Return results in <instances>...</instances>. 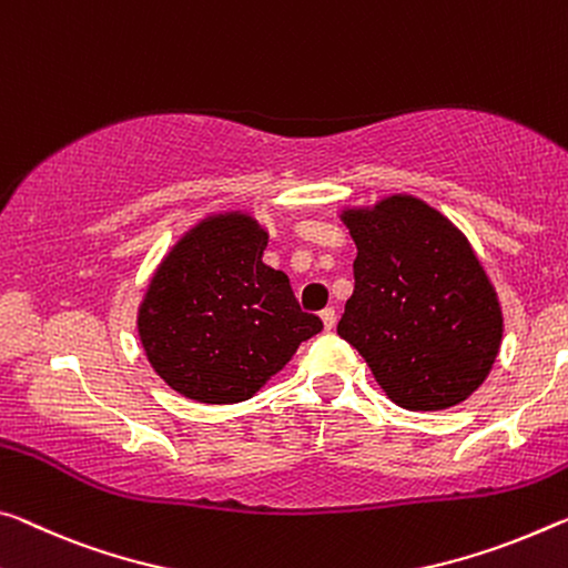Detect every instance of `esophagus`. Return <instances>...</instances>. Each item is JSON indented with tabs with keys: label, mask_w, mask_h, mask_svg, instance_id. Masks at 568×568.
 I'll return each instance as SVG.
<instances>
[{
	"label": "esophagus",
	"mask_w": 568,
	"mask_h": 568,
	"mask_svg": "<svg viewBox=\"0 0 568 568\" xmlns=\"http://www.w3.org/2000/svg\"><path fill=\"white\" fill-rule=\"evenodd\" d=\"M321 321H323V328L331 331L333 326H336V311H333V308H323V311H321Z\"/></svg>",
	"instance_id": "1"
}]
</instances>
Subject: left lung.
<instances>
[{"instance_id": "obj_1", "label": "left lung", "mask_w": 568, "mask_h": 568, "mask_svg": "<svg viewBox=\"0 0 568 568\" xmlns=\"http://www.w3.org/2000/svg\"><path fill=\"white\" fill-rule=\"evenodd\" d=\"M344 222L358 252L338 336L399 407L435 412L465 402L488 376L503 336L498 295L470 242L407 194L344 212Z\"/></svg>"}]
</instances>
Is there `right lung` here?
I'll list each match as a JSON object with an SVG mask.
<instances>
[{"mask_svg": "<svg viewBox=\"0 0 568 568\" xmlns=\"http://www.w3.org/2000/svg\"><path fill=\"white\" fill-rule=\"evenodd\" d=\"M267 232L217 214L176 242L139 311L156 374L186 399L245 402L291 362L323 321L301 311L291 281L263 263Z\"/></svg>", "mask_w": 568, "mask_h": 568, "instance_id": "right-lung-1", "label": "right lung"}]
</instances>
